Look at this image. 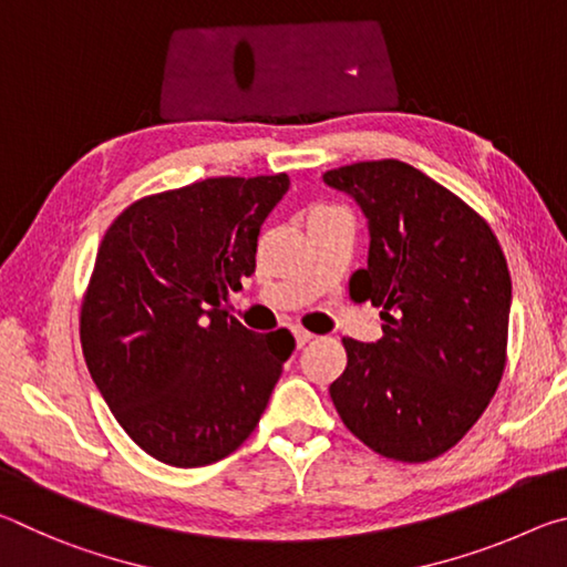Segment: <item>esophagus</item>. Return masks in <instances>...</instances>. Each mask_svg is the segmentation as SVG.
<instances>
[{"mask_svg":"<svg viewBox=\"0 0 567 567\" xmlns=\"http://www.w3.org/2000/svg\"><path fill=\"white\" fill-rule=\"evenodd\" d=\"M292 332H295V342H297V348H305V344L312 340V332H307V330H302V328H295Z\"/></svg>","mask_w":567,"mask_h":567,"instance_id":"34e87169","label":"esophagus"}]
</instances>
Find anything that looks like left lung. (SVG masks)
I'll use <instances>...</instances> for the list:
<instances>
[{
  "instance_id": "1",
  "label": "left lung",
  "mask_w": 567,
  "mask_h": 567,
  "mask_svg": "<svg viewBox=\"0 0 567 567\" xmlns=\"http://www.w3.org/2000/svg\"><path fill=\"white\" fill-rule=\"evenodd\" d=\"M368 219V267L352 300L382 307V338H344L330 398L375 453L425 463L457 445L501 385L513 282L491 225L400 159L322 175Z\"/></svg>"
}]
</instances>
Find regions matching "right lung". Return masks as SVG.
<instances>
[{"instance_id": "obj_1", "label": "right lung", "mask_w": 567, "mask_h": 567, "mask_svg": "<svg viewBox=\"0 0 567 567\" xmlns=\"http://www.w3.org/2000/svg\"><path fill=\"white\" fill-rule=\"evenodd\" d=\"M290 177H213L130 205L110 225L82 302L94 385L124 433L172 467L245 443L295 350L287 330L229 318L257 237Z\"/></svg>"}]
</instances>
